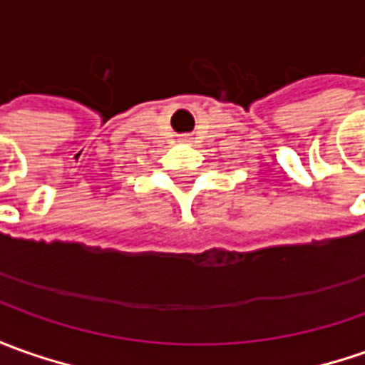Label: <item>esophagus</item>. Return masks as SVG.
<instances>
[{
	"mask_svg": "<svg viewBox=\"0 0 365 365\" xmlns=\"http://www.w3.org/2000/svg\"><path fill=\"white\" fill-rule=\"evenodd\" d=\"M180 141H183V143H185V141H190V138H187V135H182V138H180Z\"/></svg>",
	"mask_w": 365,
	"mask_h": 365,
	"instance_id": "esophagus-1",
	"label": "esophagus"
}]
</instances>
